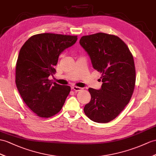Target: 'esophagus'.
<instances>
[{"mask_svg": "<svg viewBox=\"0 0 156 156\" xmlns=\"http://www.w3.org/2000/svg\"><path fill=\"white\" fill-rule=\"evenodd\" d=\"M72 89H73L75 92H78V91H79V90H81L82 88H81V87H79L74 86L72 87Z\"/></svg>", "mask_w": 156, "mask_h": 156, "instance_id": "1", "label": "esophagus"}]
</instances>
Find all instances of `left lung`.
I'll return each instance as SVG.
<instances>
[{"label":"left lung","instance_id":"1","mask_svg":"<svg viewBox=\"0 0 156 156\" xmlns=\"http://www.w3.org/2000/svg\"><path fill=\"white\" fill-rule=\"evenodd\" d=\"M79 44L89 55L94 69L102 74L101 88L89 89L91 99L85 106V114L95 122H109L123 111L134 92L133 55L120 37L111 34L82 36Z\"/></svg>","mask_w":156,"mask_h":156}]
</instances>
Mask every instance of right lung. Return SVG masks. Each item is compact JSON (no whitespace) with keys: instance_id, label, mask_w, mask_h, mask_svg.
Here are the masks:
<instances>
[{"instance_id":"right-lung-1","label":"right lung","mask_w":156,"mask_h":156,"mask_svg":"<svg viewBox=\"0 0 156 156\" xmlns=\"http://www.w3.org/2000/svg\"><path fill=\"white\" fill-rule=\"evenodd\" d=\"M77 36L51 33L31 36L22 45L16 66V85L26 105L37 116L49 118L62 108L71 87L49 80L59 55L75 44Z\"/></svg>"}]
</instances>
